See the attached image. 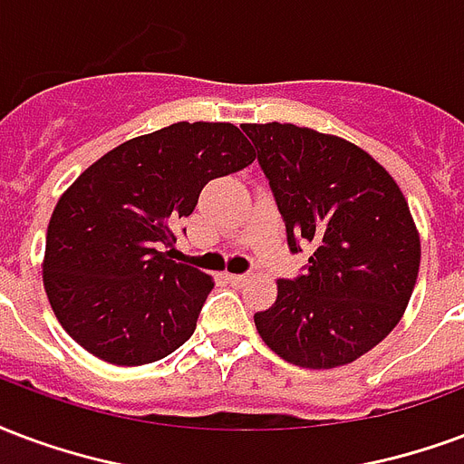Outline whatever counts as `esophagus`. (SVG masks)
<instances>
[{
    "label": "esophagus",
    "mask_w": 464,
    "mask_h": 464,
    "mask_svg": "<svg viewBox=\"0 0 464 464\" xmlns=\"http://www.w3.org/2000/svg\"><path fill=\"white\" fill-rule=\"evenodd\" d=\"M226 280H228L231 285H243L246 280H248V276H236V273H228V276H226Z\"/></svg>",
    "instance_id": "esophagus-1"
}]
</instances>
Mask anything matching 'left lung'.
<instances>
[{
  "label": "left lung",
  "instance_id": "obj_1",
  "mask_svg": "<svg viewBox=\"0 0 464 464\" xmlns=\"http://www.w3.org/2000/svg\"><path fill=\"white\" fill-rule=\"evenodd\" d=\"M258 150L293 253L310 246L304 276L277 280L256 327L302 369L356 362L389 337L413 295L420 236L406 197L372 154L290 122L243 125Z\"/></svg>",
  "mask_w": 464,
  "mask_h": 464
}]
</instances>
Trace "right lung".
<instances>
[{
	"label": "right lung",
	"instance_id": "1",
	"mask_svg": "<svg viewBox=\"0 0 464 464\" xmlns=\"http://www.w3.org/2000/svg\"><path fill=\"white\" fill-rule=\"evenodd\" d=\"M256 150L231 122H174L91 164L58 198L44 287L61 327L102 362L142 366L197 329L214 280L169 258L201 188Z\"/></svg>",
	"mask_w": 464,
	"mask_h": 464
}]
</instances>
